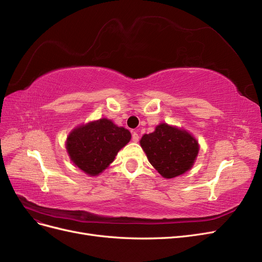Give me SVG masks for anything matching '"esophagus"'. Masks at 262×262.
Here are the masks:
<instances>
[{"label": "esophagus", "mask_w": 262, "mask_h": 262, "mask_svg": "<svg viewBox=\"0 0 262 262\" xmlns=\"http://www.w3.org/2000/svg\"><path fill=\"white\" fill-rule=\"evenodd\" d=\"M132 139H133V141H135V142H138V141H139V135H138L136 132H134V133L132 134Z\"/></svg>", "instance_id": "1"}]
</instances>
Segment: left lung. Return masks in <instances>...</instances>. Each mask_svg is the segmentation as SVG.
<instances>
[{
	"label": "left lung",
	"mask_w": 262,
	"mask_h": 262,
	"mask_svg": "<svg viewBox=\"0 0 262 262\" xmlns=\"http://www.w3.org/2000/svg\"><path fill=\"white\" fill-rule=\"evenodd\" d=\"M149 162L165 179H172L192 166L198 155V142L186 130L160 124L140 140Z\"/></svg>",
	"instance_id": "1"
}]
</instances>
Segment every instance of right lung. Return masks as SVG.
<instances>
[{"label": "right lung", "instance_id": "right-lung-1", "mask_svg": "<svg viewBox=\"0 0 262 262\" xmlns=\"http://www.w3.org/2000/svg\"><path fill=\"white\" fill-rule=\"evenodd\" d=\"M129 140V130L101 119L75 128L67 138L66 149L75 165L89 175H98Z\"/></svg>", "mask_w": 262, "mask_h": 262}]
</instances>
